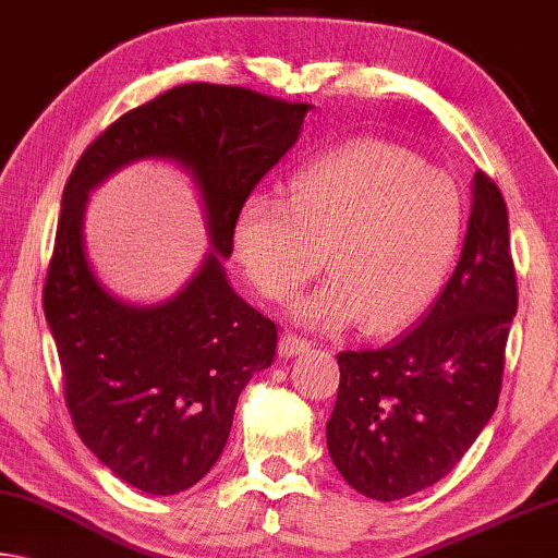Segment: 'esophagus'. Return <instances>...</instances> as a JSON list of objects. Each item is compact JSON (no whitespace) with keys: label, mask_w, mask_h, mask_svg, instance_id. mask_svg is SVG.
<instances>
[{"label":"esophagus","mask_w":558,"mask_h":558,"mask_svg":"<svg viewBox=\"0 0 558 558\" xmlns=\"http://www.w3.org/2000/svg\"><path fill=\"white\" fill-rule=\"evenodd\" d=\"M308 349H312V341L296 337V333H284V337H281V354L289 359L304 354Z\"/></svg>","instance_id":"1"}]
</instances>
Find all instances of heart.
Returning a JSON list of instances; mask_svg holds the SVG:
<instances>
[{
  "mask_svg": "<svg viewBox=\"0 0 558 558\" xmlns=\"http://www.w3.org/2000/svg\"><path fill=\"white\" fill-rule=\"evenodd\" d=\"M466 231L457 179L416 151L354 140L308 159L289 199L256 192L242 204L234 250L264 296L287 302L324 264L331 277L291 308L306 327L356 322L389 331L434 302Z\"/></svg>",
  "mask_w": 558,
  "mask_h": 558,
  "instance_id": "obj_1",
  "label": "heart"
}]
</instances>
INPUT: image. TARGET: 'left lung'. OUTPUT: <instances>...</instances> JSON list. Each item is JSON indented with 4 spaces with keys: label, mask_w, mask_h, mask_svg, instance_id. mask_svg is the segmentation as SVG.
Listing matches in <instances>:
<instances>
[{
    "label": "left lung",
    "mask_w": 558,
    "mask_h": 558,
    "mask_svg": "<svg viewBox=\"0 0 558 558\" xmlns=\"http://www.w3.org/2000/svg\"><path fill=\"white\" fill-rule=\"evenodd\" d=\"M459 264L414 329L391 344L341 351L327 422L331 461L351 488L397 501L459 464L499 404L517 314L507 202L482 169Z\"/></svg>",
    "instance_id": "left-lung-1"
}]
</instances>
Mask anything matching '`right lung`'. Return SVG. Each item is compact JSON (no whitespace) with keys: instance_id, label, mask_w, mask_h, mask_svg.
I'll use <instances>...</instances> for the list:
<instances>
[{"instance_id":"right-lung-1","label":"right lung","mask_w":558,"mask_h":558,"mask_svg":"<svg viewBox=\"0 0 558 558\" xmlns=\"http://www.w3.org/2000/svg\"><path fill=\"white\" fill-rule=\"evenodd\" d=\"M308 105L244 87L182 84L107 126L62 194L45 316L82 441L140 492L171 496L217 464L239 393L271 366L277 324L229 284L242 204L294 147ZM167 158L193 177L213 252L182 292L159 305L122 303L83 250L88 192L132 160Z\"/></svg>"}]
</instances>
